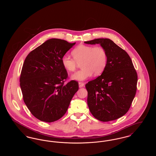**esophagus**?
<instances>
[{"label":"esophagus","mask_w":156,"mask_h":156,"mask_svg":"<svg viewBox=\"0 0 156 156\" xmlns=\"http://www.w3.org/2000/svg\"><path fill=\"white\" fill-rule=\"evenodd\" d=\"M84 87V83L83 82H79V87L80 88H82Z\"/></svg>","instance_id":"1"}]
</instances>
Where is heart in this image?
I'll list each match as a JSON object with an SVG mask.
<instances>
[{"label": "heart", "instance_id": "obj_1", "mask_svg": "<svg viewBox=\"0 0 156 156\" xmlns=\"http://www.w3.org/2000/svg\"><path fill=\"white\" fill-rule=\"evenodd\" d=\"M72 54L74 58L68 54L64 55L61 58V63L67 71L74 72L78 64L82 62L81 69L71 76L73 80L85 81L94 73L95 76L99 75L104 72L107 64V53L101 46L80 45L73 50Z\"/></svg>", "mask_w": 156, "mask_h": 156}]
</instances>
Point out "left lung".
<instances>
[{
	"label": "left lung",
	"mask_w": 156,
	"mask_h": 156,
	"mask_svg": "<svg viewBox=\"0 0 156 156\" xmlns=\"http://www.w3.org/2000/svg\"><path fill=\"white\" fill-rule=\"evenodd\" d=\"M84 43L99 44L108 55L104 72L85 85L89 111L102 122L118 119L129 111L136 92L137 75L132 59L111 39L97 38Z\"/></svg>",
	"instance_id": "1"
}]
</instances>
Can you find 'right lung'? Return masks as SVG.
I'll return each mask as SVG.
<instances>
[{
    "instance_id": "add662e5",
    "label": "right lung",
    "mask_w": 156,
    "mask_h": 156,
    "mask_svg": "<svg viewBox=\"0 0 156 156\" xmlns=\"http://www.w3.org/2000/svg\"><path fill=\"white\" fill-rule=\"evenodd\" d=\"M51 38L28 54L20 78L23 100L31 114L45 122H53L66 113L78 90V83L64 84L67 70L62 57L75 44Z\"/></svg>"
}]
</instances>
